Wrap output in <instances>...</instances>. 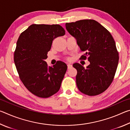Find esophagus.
Listing matches in <instances>:
<instances>
[{"label":"esophagus","instance_id":"1","mask_svg":"<svg viewBox=\"0 0 130 130\" xmlns=\"http://www.w3.org/2000/svg\"><path fill=\"white\" fill-rule=\"evenodd\" d=\"M72 67V65L71 64H70V63H69V64H68V69H70Z\"/></svg>","mask_w":130,"mask_h":130}]
</instances>
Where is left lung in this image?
Here are the masks:
<instances>
[{
    "instance_id": "8db88e82",
    "label": "left lung",
    "mask_w": 130,
    "mask_h": 130,
    "mask_svg": "<svg viewBox=\"0 0 130 130\" xmlns=\"http://www.w3.org/2000/svg\"><path fill=\"white\" fill-rule=\"evenodd\" d=\"M66 28L76 39L83 60L90 64L85 69L78 63L76 68V84L81 92L88 96L103 93L112 82L119 62V53L111 33L98 22L84 19L66 23Z\"/></svg>"
}]
</instances>
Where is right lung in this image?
I'll return each instance as SVG.
<instances>
[{
  "instance_id": "right-lung-1",
  "label": "right lung",
  "mask_w": 130,
  "mask_h": 130,
  "mask_svg": "<svg viewBox=\"0 0 130 130\" xmlns=\"http://www.w3.org/2000/svg\"><path fill=\"white\" fill-rule=\"evenodd\" d=\"M65 34L59 25L33 24L18 39L14 60L19 78L31 93L39 98H49L60 88L67 64L58 61L48 67L45 60L53 41Z\"/></svg>"
}]
</instances>
